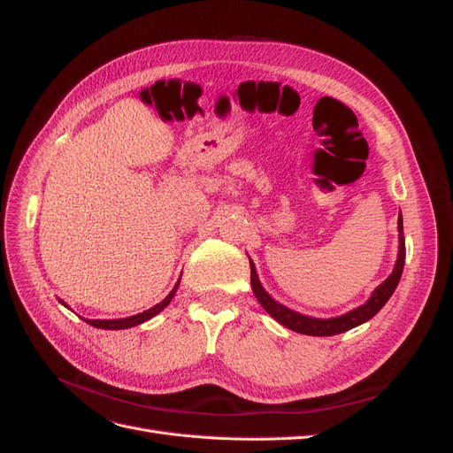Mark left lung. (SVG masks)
I'll return each instance as SVG.
<instances>
[{
  "instance_id": "1",
  "label": "left lung",
  "mask_w": 453,
  "mask_h": 453,
  "mask_svg": "<svg viewBox=\"0 0 453 453\" xmlns=\"http://www.w3.org/2000/svg\"><path fill=\"white\" fill-rule=\"evenodd\" d=\"M404 258H406V245H404V234H403V217H399V257H396L395 268L391 272V276L383 281L381 285L376 287V291L372 293L366 303L359 308H355L340 318H333V319H318V318H308V315H303L298 311H293L289 308H285L283 304L276 303L265 289L263 285L258 281L255 265L250 260L251 266V287L253 293L257 296V300L260 303L273 319L278 323H281L283 326L291 328L295 333L300 334H308V336H334L340 333H346L349 328L357 326L368 319H372L374 315L386 306L388 300L391 298V295L395 293L396 285L401 281L403 276V268H404Z\"/></svg>"
}]
</instances>
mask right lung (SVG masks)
I'll return each mask as SVG.
<instances>
[{
	"instance_id": "1",
	"label": "right lung",
	"mask_w": 453,
	"mask_h": 453,
	"mask_svg": "<svg viewBox=\"0 0 453 453\" xmlns=\"http://www.w3.org/2000/svg\"><path fill=\"white\" fill-rule=\"evenodd\" d=\"M177 287H180V281L175 283V287L172 289V293L162 300V303H158L157 306H153V308H149V310H145V311H142V313H138V315H132V318H125V319H87V323L88 325H92V326H96V328H107V331H119V328H130V326H135V325H140V323H143V321H149L150 318H155L157 313H160L164 308H166L170 303H172V298H173V295H175V291H177ZM62 303V300H60ZM64 304V303H62ZM65 306V304H64Z\"/></svg>"
}]
</instances>
